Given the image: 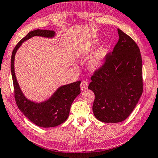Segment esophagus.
<instances>
[{
    "mask_svg": "<svg viewBox=\"0 0 158 158\" xmlns=\"http://www.w3.org/2000/svg\"><path fill=\"white\" fill-rule=\"evenodd\" d=\"M80 87L82 90H86L87 89V87H88V82L85 80H82L81 82Z\"/></svg>",
    "mask_w": 158,
    "mask_h": 158,
    "instance_id": "1",
    "label": "esophagus"
}]
</instances>
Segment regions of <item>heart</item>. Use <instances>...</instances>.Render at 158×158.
<instances>
[{"label":"heart","mask_w":158,"mask_h":158,"mask_svg":"<svg viewBox=\"0 0 158 158\" xmlns=\"http://www.w3.org/2000/svg\"><path fill=\"white\" fill-rule=\"evenodd\" d=\"M98 43V41L97 39H95L91 44L87 46V47L85 48V49H81V53H85V52H87L88 49H90L92 47H93L94 45H95L96 44ZM107 55V49L105 48H102V49H99L96 53L95 54V55L92 57V59L89 61V67L93 69H95L99 68L100 66L103 65V63H104L106 57Z\"/></svg>","instance_id":"obj_1"}]
</instances>
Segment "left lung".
Returning <instances> with one entry per match:
<instances>
[{
    "mask_svg": "<svg viewBox=\"0 0 158 158\" xmlns=\"http://www.w3.org/2000/svg\"><path fill=\"white\" fill-rule=\"evenodd\" d=\"M113 52L92 76L88 89L95 94L93 111L103 123L126 119L143 93L142 60L136 43L121 30Z\"/></svg>",
    "mask_w": 158,
    "mask_h": 158,
    "instance_id": "left-lung-1",
    "label": "left lung"
}]
</instances>
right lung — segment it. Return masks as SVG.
Masks as SVG:
<instances>
[{
  "instance_id": "add662e5",
  "label": "right lung",
  "mask_w": 158,
  "mask_h": 158,
  "mask_svg": "<svg viewBox=\"0 0 158 158\" xmlns=\"http://www.w3.org/2000/svg\"><path fill=\"white\" fill-rule=\"evenodd\" d=\"M52 38L55 31L49 30H35L31 31L18 42L14 49L11 59V71L15 89V98L18 108L26 117L39 127H56L66 120L70 108L76 97L81 93L80 81L59 87L55 94L45 102L36 103L29 101L22 93L15 73V57L18 48L26 40L33 36Z\"/></svg>"
}]
</instances>
